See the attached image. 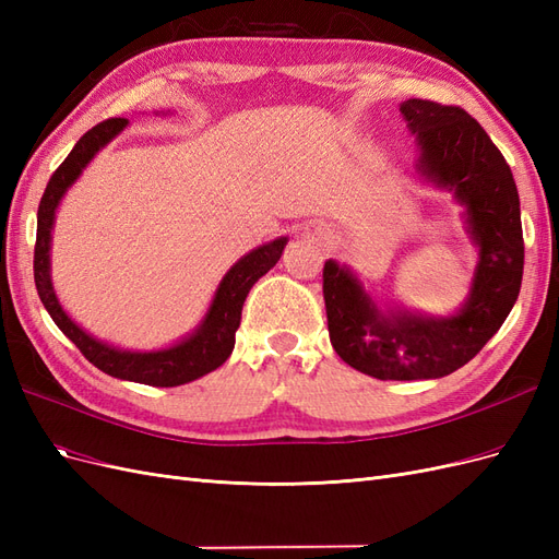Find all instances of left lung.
I'll return each instance as SVG.
<instances>
[{
    "label": "left lung",
    "mask_w": 559,
    "mask_h": 559,
    "mask_svg": "<svg viewBox=\"0 0 559 559\" xmlns=\"http://www.w3.org/2000/svg\"><path fill=\"white\" fill-rule=\"evenodd\" d=\"M401 114L417 134L419 173L466 207L480 249L471 296L448 319L382 314L349 270L326 261L324 302L331 345L345 364L378 380H429L476 357L515 306L524 267L520 198L501 151L462 107L413 97Z\"/></svg>",
    "instance_id": "8db88e82"
}]
</instances>
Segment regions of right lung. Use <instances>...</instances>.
I'll return each instance as SVG.
<instances>
[{
	"mask_svg": "<svg viewBox=\"0 0 559 559\" xmlns=\"http://www.w3.org/2000/svg\"><path fill=\"white\" fill-rule=\"evenodd\" d=\"M126 126V118H107V121L97 123L83 134L70 151V156H67L58 170L50 175L37 212L35 284L44 308L48 310L50 319L56 321V326L70 337V341L81 349L83 357H86L95 368H99L111 378H121L130 382L151 386H177L212 373V370H216L230 357V352L235 347V331H238L242 319L245 298L251 286L280 261L286 238L253 249L228 270L222 284H218L205 321H202L200 329L191 337H186L183 343L160 352H121L95 341L93 335L79 329L74 321L64 314L56 298L53 284H50L48 275L50 228H53L56 207L64 191L70 189L97 151L111 138H116Z\"/></svg>",
	"mask_w": 559,
	"mask_h": 559,
	"instance_id": "right-lung-1",
	"label": "right lung"
}]
</instances>
